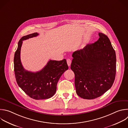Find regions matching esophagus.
<instances>
[{
  "mask_svg": "<svg viewBox=\"0 0 128 128\" xmlns=\"http://www.w3.org/2000/svg\"><path fill=\"white\" fill-rule=\"evenodd\" d=\"M67 63L68 65L69 66H70V65H71V60L70 59H68L67 60Z\"/></svg>",
  "mask_w": 128,
  "mask_h": 128,
  "instance_id": "1",
  "label": "esophagus"
}]
</instances>
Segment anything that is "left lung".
Here are the masks:
<instances>
[{
    "mask_svg": "<svg viewBox=\"0 0 128 128\" xmlns=\"http://www.w3.org/2000/svg\"><path fill=\"white\" fill-rule=\"evenodd\" d=\"M94 43L72 54L71 69L75 74L76 92L80 98L92 100L112 86L116 73V56L106 35L98 33Z\"/></svg>",
    "mask_w": 128,
    "mask_h": 128,
    "instance_id": "obj_1",
    "label": "left lung"
}]
</instances>
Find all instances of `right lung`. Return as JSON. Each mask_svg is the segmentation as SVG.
<instances>
[{"instance_id":"right-lung-1","label":"right lung","mask_w":128,"mask_h":128,"mask_svg":"<svg viewBox=\"0 0 128 128\" xmlns=\"http://www.w3.org/2000/svg\"><path fill=\"white\" fill-rule=\"evenodd\" d=\"M37 32L22 36L18 42L14 57V71L18 86L30 98L38 100L52 97L56 92L57 84L63 73L68 70L66 59L50 60L41 70L36 72L27 71L20 61V50L22 40L36 36Z\"/></svg>"}]
</instances>
